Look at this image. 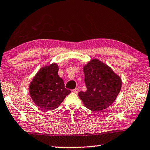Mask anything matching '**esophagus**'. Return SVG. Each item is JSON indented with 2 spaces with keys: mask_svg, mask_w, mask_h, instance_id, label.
Masks as SVG:
<instances>
[{
  "mask_svg": "<svg viewBox=\"0 0 150 150\" xmlns=\"http://www.w3.org/2000/svg\"><path fill=\"white\" fill-rule=\"evenodd\" d=\"M72 91L73 93H78L79 92V88H74V89H73Z\"/></svg>",
  "mask_w": 150,
  "mask_h": 150,
  "instance_id": "obj_1",
  "label": "esophagus"
}]
</instances>
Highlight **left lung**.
<instances>
[{"label":"left lung","mask_w":150,"mask_h":150,"mask_svg":"<svg viewBox=\"0 0 150 150\" xmlns=\"http://www.w3.org/2000/svg\"><path fill=\"white\" fill-rule=\"evenodd\" d=\"M83 72L87 91H80L78 96L84 105L94 111L108 108L120 93V78L109 67L96 59L88 63Z\"/></svg>","instance_id":"8db88e82"}]
</instances>
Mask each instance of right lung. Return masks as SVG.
<instances>
[{"instance_id": "1", "label": "right lung", "mask_w": 150, "mask_h": 150, "mask_svg": "<svg viewBox=\"0 0 150 150\" xmlns=\"http://www.w3.org/2000/svg\"><path fill=\"white\" fill-rule=\"evenodd\" d=\"M58 67L53 63L42 67L30 84V96L35 104L45 110H54L62 103L71 91L65 88L58 75Z\"/></svg>"}]
</instances>
